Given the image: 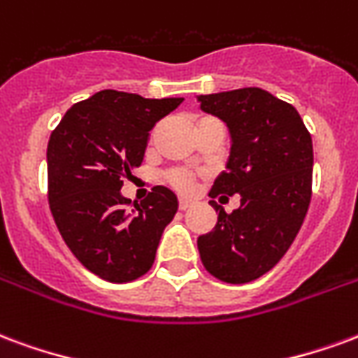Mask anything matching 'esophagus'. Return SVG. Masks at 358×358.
Returning a JSON list of instances; mask_svg holds the SVG:
<instances>
[{
  "mask_svg": "<svg viewBox=\"0 0 358 358\" xmlns=\"http://www.w3.org/2000/svg\"><path fill=\"white\" fill-rule=\"evenodd\" d=\"M190 204H192L190 200H187V198H181V200H179V210H182V211L189 210Z\"/></svg>",
  "mask_w": 358,
  "mask_h": 358,
  "instance_id": "1",
  "label": "esophagus"
}]
</instances>
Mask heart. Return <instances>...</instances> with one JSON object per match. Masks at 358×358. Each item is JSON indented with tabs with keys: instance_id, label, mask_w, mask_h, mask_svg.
Listing matches in <instances>:
<instances>
[{
	"instance_id": "heart-1",
	"label": "heart",
	"mask_w": 358,
	"mask_h": 358,
	"mask_svg": "<svg viewBox=\"0 0 358 358\" xmlns=\"http://www.w3.org/2000/svg\"><path fill=\"white\" fill-rule=\"evenodd\" d=\"M166 181L177 190H182V192H189L194 187V176L187 171V169H169L166 173Z\"/></svg>"
}]
</instances>
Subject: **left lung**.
<instances>
[{
  "mask_svg": "<svg viewBox=\"0 0 358 358\" xmlns=\"http://www.w3.org/2000/svg\"><path fill=\"white\" fill-rule=\"evenodd\" d=\"M200 108L223 120L233 137L227 171L211 198L240 194L227 213L211 200L217 225L198 236L206 271L227 284L259 278L288 252L313 194V141L292 104L259 87L200 95Z\"/></svg>",
  "mask_w": 358,
  "mask_h": 358,
  "instance_id": "left-lung-1",
  "label": "left lung"
}]
</instances>
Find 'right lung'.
Returning a JSON list of instances; mask_svg holds the SVG:
<instances>
[{"mask_svg":"<svg viewBox=\"0 0 358 358\" xmlns=\"http://www.w3.org/2000/svg\"><path fill=\"white\" fill-rule=\"evenodd\" d=\"M182 103L104 90L70 106L47 145V200L55 225L83 267L108 282L150 271L177 211L166 187L127 211L120 189L139 168L150 129Z\"/></svg>","mask_w":358,"mask_h":358,"instance_id":"obj_1","label":"right lung"}]
</instances>
